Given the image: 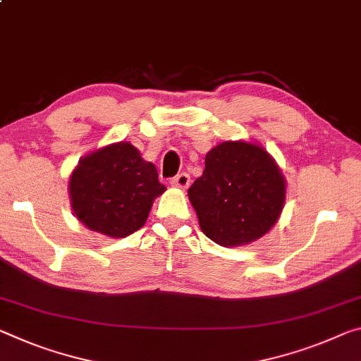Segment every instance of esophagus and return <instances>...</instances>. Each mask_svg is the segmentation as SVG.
Wrapping results in <instances>:
<instances>
[{
    "label": "esophagus",
    "mask_w": 361,
    "mask_h": 361,
    "mask_svg": "<svg viewBox=\"0 0 361 361\" xmlns=\"http://www.w3.org/2000/svg\"><path fill=\"white\" fill-rule=\"evenodd\" d=\"M190 181H191L190 175H188V173H178L176 176H173V178H171L170 183H171V186L181 188V190H185V188L190 186Z\"/></svg>",
    "instance_id": "34e87169"
}]
</instances>
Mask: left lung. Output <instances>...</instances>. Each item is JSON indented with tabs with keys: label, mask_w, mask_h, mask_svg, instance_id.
<instances>
[{
	"label": "left lung",
	"mask_w": 361,
	"mask_h": 361,
	"mask_svg": "<svg viewBox=\"0 0 361 361\" xmlns=\"http://www.w3.org/2000/svg\"><path fill=\"white\" fill-rule=\"evenodd\" d=\"M188 196L212 241L234 247L262 238L281 214L286 183L263 147L225 141L205 156Z\"/></svg>",
	"instance_id": "left-lung-1"
}]
</instances>
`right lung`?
<instances>
[{
  "instance_id": "add662e5",
  "label": "right lung",
  "mask_w": 361,
  "mask_h": 361,
  "mask_svg": "<svg viewBox=\"0 0 361 361\" xmlns=\"http://www.w3.org/2000/svg\"><path fill=\"white\" fill-rule=\"evenodd\" d=\"M165 191L154 164L130 142H117L78 162L68 183L73 214L91 231L125 238L145 225Z\"/></svg>"
}]
</instances>
